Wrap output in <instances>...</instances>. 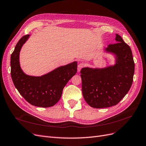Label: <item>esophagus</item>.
<instances>
[{
  "label": "esophagus",
  "instance_id": "obj_1",
  "mask_svg": "<svg viewBox=\"0 0 146 146\" xmlns=\"http://www.w3.org/2000/svg\"><path fill=\"white\" fill-rule=\"evenodd\" d=\"M84 66V63H80L78 65V71H80V70Z\"/></svg>",
  "mask_w": 146,
  "mask_h": 146
}]
</instances>
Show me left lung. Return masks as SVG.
<instances>
[{
    "mask_svg": "<svg viewBox=\"0 0 146 146\" xmlns=\"http://www.w3.org/2000/svg\"><path fill=\"white\" fill-rule=\"evenodd\" d=\"M116 43L106 50L116 56V63L103 69L84 68L80 73L82 92L86 102L93 108H102L117 105L129 92L135 70L132 51L116 34Z\"/></svg>",
    "mask_w": 146,
    "mask_h": 146,
    "instance_id": "left-lung-1",
    "label": "left lung"
}]
</instances>
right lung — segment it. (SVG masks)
I'll return each instance as SVG.
<instances>
[{
	"label": "right lung",
	"mask_w": 146,
	"mask_h": 146,
	"mask_svg": "<svg viewBox=\"0 0 146 146\" xmlns=\"http://www.w3.org/2000/svg\"><path fill=\"white\" fill-rule=\"evenodd\" d=\"M29 37V35L23 36L11 54V78L16 89L29 104L39 107H50L59 101L64 87L77 73V63L74 62L59 67L41 77L25 74L20 66L19 54Z\"/></svg>",
	"instance_id": "add662e5"
}]
</instances>
